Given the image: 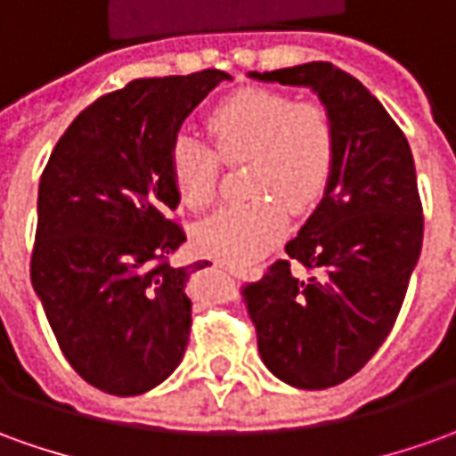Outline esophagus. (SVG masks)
Segmentation results:
<instances>
[{
  "label": "esophagus",
  "instance_id": "1",
  "mask_svg": "<svg viewBox=\"0 0 456 456\" xmlns=\"http://www.w3.org/2000/svg\"><path fill=\"white\" fill-rule=\"evenodd\" d=\"M216 267L229 269V272H241V274H247V277H259L262 274V269L259 267H249V269H237L234 265H224V262H216Z\"/></svg>",
  "mask_w": 456,
  "mask_h": 456
}]
</instances>
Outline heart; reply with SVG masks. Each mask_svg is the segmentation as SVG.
<instances>
[{"label": "heart", "mask_w": 456, "mask_h": 456, "mask_svg": "<svg viewBox=\"0 0 456 456\" xmlns=\"http://www.w3.org/2000/svg\"><path fill=\"white\" fill-rule=\"evenodd\" d=\"M207 129L216 151L191 134H176L169 172L179 200L202 212L216 200L222 162L247 169V194L194 229L202 254L249 265L287 232V207L312 212L327 194L337 169L339 137L327 104L297 102L287 92L249 86L216 102L207 111Z\"/></svg>", "instance_id": "b5f03b06"}]
</instances>
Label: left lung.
Listing matches in <instances>:
<instances>
[{"label":"left lung","instance_id":"1","mask_svg":"<svg viewBox=\"0 0 456 456\" xmlns=\"http://www.w3.org/2000/svg\"><path fill=\"white\" fill-rule=\"evenodd\" d=\"M312 86L337 122L339 154L317 212L241 302L267 370L299 389L357 374L389 337L422 252L410 142L367 86L330 61L254 74Z\"/></svg>","mask_w":456,"mask_h":456}]
</instances>
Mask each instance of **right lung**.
<instances>
[{"label": "right lung", "mask_w": 456, "mask_h": 456, "mask_svg": "<svg viewBox=\"0 0 456 456\" xmlns=\"http://www.w3.org/2000/svg\"><path fill=\"white\" fill-rule=\"evenodd\" d=\"M222 69L132 79L74 117L49 154L37 200L32 287L74 371L107 395L164 382L189 345L191 272L169 150Z\"/></svg>", "instance_id": "obj_1"}]
</instances>
